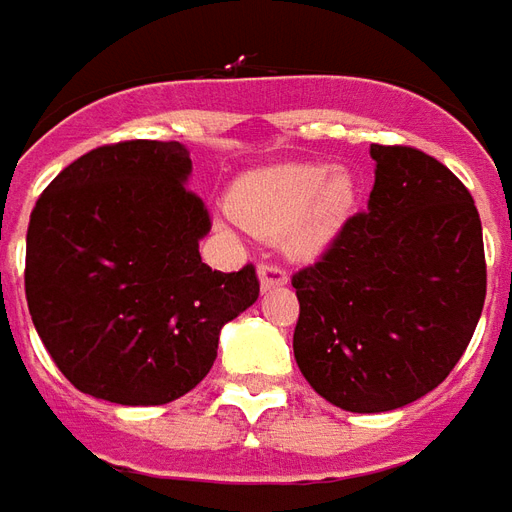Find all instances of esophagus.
Listing matches in <instances>:
<instances>
[{"instance_id":"esophagus-1","label":"esophagus","mask_w":512,"mask_h":512,"mask_svg":"<svg viewBox=\"0 0 512 512\" xmlns=\"http://www.w3.org/2000/svg\"><path fill=\"white\" fill-rule=\"evenodd\" d=\"M257 277H260V288L263 290H274V288H282V285H288V271L279 266V263H260L257 268Z\"/></svg>"}]
</instances>
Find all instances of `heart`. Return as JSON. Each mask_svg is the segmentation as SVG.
I'll list each match as a JSON object with an SVG mask.
<instances>
[{"instance_id":"b5f03b06","label":"heart","mask_w":512,"mask_h":512,"mask_svg":"<svg viewBox=\"0 0 512 512\" xmlns=\"http://www.w3.org/2000/svg\"><path fill=\"white\" fill-rule=\"evenodd\" d=\"M356 205V180L343 167L279 164L235 180L230 208L249 227L274 233L296 255H312L343 230Z\"/></svg>"}]
</instances>
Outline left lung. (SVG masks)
<instances>
[{
	"label": "left lung",
	"mask_w": 512,
	"mask_h": 512,
	"mask_svg": "<svg viewBox=\"0 0 512 512\" xmlns=\"http://www.w3.org/2000/svg\"><path fill=\"white\" fill-rule=\"evenodd\" d=\"M376 183L318 263L293 274L296 365L334 406L378 414L450 376L485 301L469 189L417 147L370 145Z\"/></svg>",
	"instance_id": "8db88e82"
}]
</instances>
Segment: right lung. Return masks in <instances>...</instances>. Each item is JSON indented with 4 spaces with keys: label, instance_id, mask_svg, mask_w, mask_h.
<instances>
[{
    "label": "right lung",
    "instance_id": "1",
    "mask_svg": "<svg viewBox=\"0 0 512 512\" xmlns=\"http://www.w3.org/2000/svg\"><path fill=\"white\" fill-rule=\"evenodd\" d=\"M180 142L95 147L43 189L24 290L46 351L84 395L164 406L208 376L219 332L260 296L255 266L200 257L211 230Z\"/></svg>",
    "mask_w": 512,
    "mask_h": 512
}]
</instances>
